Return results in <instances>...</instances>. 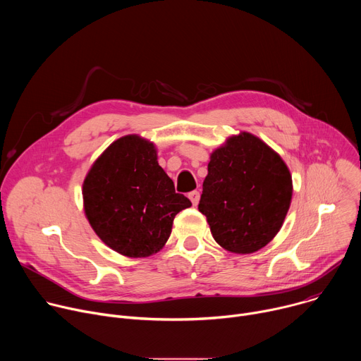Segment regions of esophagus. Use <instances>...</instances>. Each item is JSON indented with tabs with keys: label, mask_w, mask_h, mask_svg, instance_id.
I'll return each instance as SVG.
<instances>
[{
	"label": "esophagus",
	"mask_w": 361,
	"mask_h": 361,
	"mask_svg": "<svg viewBox=\"0 0 361 361\" xmlns=\"http://www.w3.org/2000/svg\"><path fill=\"white\" fill-rule=\"evenodd\" d=\"M188 197H190L192 205H197L198 201H200V191H197V190H195V191H191V192L188 194Z\"/></svg>",
	"instance_id": "34e87169"
}]
</instances>
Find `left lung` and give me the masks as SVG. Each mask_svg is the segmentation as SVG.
<instances>
[{
	"instance_id": "1",
	"label": "left lung",
	"mask_w": 361,
	"mask_h": 361,
	"mask_svg": "<svg viewBox=\"0 0 361 361\" xmlns=\"http://www.w3.org/2000/svg\"><path fill=\"white\" fill-rule=\"evenodd\" d=\"M291 195L293 180L283 159L243 131L212 152L198 210L224 250L251 254L280 231Z\"/></svg>"
}]
</instances>
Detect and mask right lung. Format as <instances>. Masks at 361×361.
Instances as JSON below:
<instances>
[{
    "label": "right lung",
    "mask_w": 361,
    "mask_h": 361,
    "mask_svg": "<svg viewBox=\"0 0 361 361\" xmlns=\"http://www.w3.org/2000/svg\"><path fill=\"white\" fill-rule=\"evenodd\" d=\"M82 200L87 220L102 243L133 259L160 251L174 217L191 205L159 166L156 145L135 134L116 140L94 161Z\"/></svg>",
    "instance_id": "right-lung-1"
}]
</instances>
